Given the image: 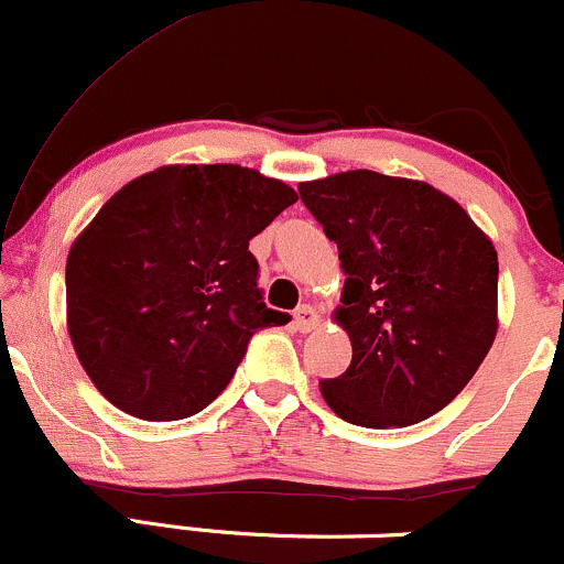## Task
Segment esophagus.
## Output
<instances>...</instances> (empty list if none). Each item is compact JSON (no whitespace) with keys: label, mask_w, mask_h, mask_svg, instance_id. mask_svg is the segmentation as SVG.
Segmentation results:
<instances>
[{"label":"esophagus","mask_w":564,"mask_h":564,"mask_svg":"<svg viewBox=\"0 0 564 564\" xmlns=\"http://www.w3.org/2000/svg\"><path fill=\"white\" fill-rule=\"evenodd\" d=\"M318 323H321L318 313H315L310 304H300V307L294 310V326H296V332H300V334L313 332V328H318Z\"/></svg>","instance_id":"34e87169"}]
</instances>
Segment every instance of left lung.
<instances>
[{"label":"left lung","mask_w":564,"mask_h":564,"mask_svg":"<svg viewBox=\"0 0 564 564\" xmlns=\"http://www.w3.org/2000/svg\"><path fill=\"white\" fill-rule=\"evenodd\" d=\"M339 249L347 281L334 321L352 360L323 379L328 408L387 430L443 411L488 355L498 328V254L451 196L371 170L300 185Z\"/></svg>","instance_id":"left-lung-1"}]
</instances>
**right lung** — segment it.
I'll list each match as a JSON object with an SVG mask.
<instances>
[{
	"label": "right lung",
	"mask_w": 564,
	"mask_h": 564,
	"mask_svg": "<svg viewBox=\"0 0 564 564\" xmlns=\"http://www.w3.org/2000/svg\"><path fill=\"white\" fill-rule=\"evenodd\" d=\"M296 193L238 164H172L121 187L68 251L76 358L106 400L145 422L204 411L260 328L283 326L249 241Z\"/></svg>",
	"instance_id": "add662e5"
}]
</instances>
